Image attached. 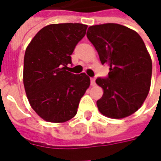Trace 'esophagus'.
<instances>
[{
    "instance_id": "obj_1",
    "label": "esophagus",
    "mask_w": 161,
    "mask_h": 161,
    "mask_svg": "<svg viewBox=\"0 0 161 161\" xmlns=\"http://www.w3.org/2000/svg\"><path fill=\"white\" fill-rule=\"evenodd\" d=\"M90 84H91V86H95V84H96V82H95V78H91L90 79Z\"/></svg>"
}]
</instances>
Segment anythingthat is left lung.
Returning a JSON list of instances; mask_svg holds the SVG:
<instances>
[{
	"label": "left lung",
	"instance_id": "obj_1",
	"mask_svg": "<svg viewBox=\"0 0 161 161\" xmlns=\"http://www.w3.org/2000/svg\"><path fill=\"white\" fill-rule=\"evenodd\" d=\"M87 37L101 64L109 66L108 77L96 80L104 90L97 101L99 112L115 119L131 115L151 88L152 63L144 42L134 30L115 23L90 26Z\"/></svg>",
	"mask_w": 161,
	"mask_h": 161
}]
</instances>
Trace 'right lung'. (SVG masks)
Returning <instances> with one entry per match:
<instances>
[{"mask_svg":"<svg viewBox=\"0 0 161 161\" xmlns=\"http://www.w3.org/2000/svg\"><path fill=\"white\" fill-rule=\"evenodd\" d=\"M88 26L51 24L33 37L24 56L23 83L29 104L44 120L64 123L77 114L90 80L85 73L66 71L71 53Z\"/></svg>","mask_w":161,"mask_h":161,"instance_id":"right-lung-1","label":"right lung"}]
</instances>
